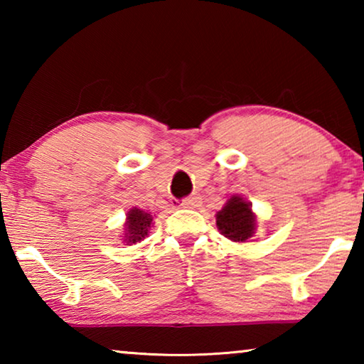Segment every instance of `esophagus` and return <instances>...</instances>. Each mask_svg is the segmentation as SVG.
<instances>
[{
  "instance_id": "obj_1",
  "label": "esophagus",
  "mask_w": 364,
  "mask_h": 364,
  "mask_svg": "<svg viewBox=\"0 0 364 364\" xmlns=\"http://www.w3.org/2000/svg\"><path fill=\"white\" fill-rule=\"evenodd\" d=\"M200 204V197L197 196H189L186 199L181 200V207L183 208H194Z\"/></svg>"
}]
</instances>
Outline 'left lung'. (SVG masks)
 Wrapping results in <instances>:
<instances>
[{
  "mask_svg": "<svg viewBox=\"0 0 364 364\" xmlns=\"http://www.w3.org/2000/svg\"><path fill=\"white\" fill-rule=\"evenodd\" d=\"M217 226L225 237L236 242H244L255 231V217L250 204L242 197L234 196L217 213Z\"/></svg>",
  "mask_w": 364,
  "mask_h": 364,
  "instance_id": "8db88e82",
  "label": "left lung"
}]
</instances>
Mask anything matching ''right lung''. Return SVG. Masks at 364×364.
<instances>
[{"instance_id": "1", "label": "right lung", "mask_w": 364, "mask_h": 364, "mask_svg": "<svg viewBox=\"0 0 364 364\" xmlns=\"http://www.w3.org/2000/svg\"><path fill=\"white\" fill-rule=\"evenodd\" d=\"M127 220L128 221H127L125 242L134 244L147 236V231H149L151 223H152L151 213H146L144 210H139V208H133V210L128 212Z\"/></svg>"}]
</instances>
